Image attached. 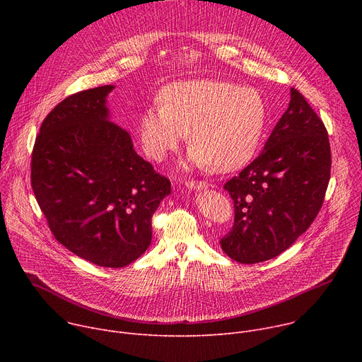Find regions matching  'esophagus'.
Listing matches in <instances>:
<instances>
[{
	"label": "esophagus",
	"instance_id": "obj_1",
	"mask_svg": "<svg viewBox=\"0 0 362 362\" xmlns=\"http://www.w3.org/2000/svg\"><path fill=\"white\" fill-rule=\"evenodd\" d=\"M186 186H187L189 189H197V190H200V189H206V187H208V182H206V180H193V179H190V180L186 182Z\"/></svg>",
	"mask_w": 362,
	"mask_h": 362
}]
</instances>
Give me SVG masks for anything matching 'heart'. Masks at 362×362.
<instances>
[{"label":"heart","mask_w":362,"mask_h":362,"mask_svg":"<svg viewBox=\"0 0 362 362\" xmlns=\"http://www.w3.org/2000/svg\"><path fill=\"white\" fill-rule=\"evenodd\" d=\"M160 101L147 107L139 122L141 147L158 162L189 133L193 163L215 173L230 172L253 156L265 129L261 94L229 81H176L162 90Z\"/></svg>","instance_id":"1"}]
</instances>
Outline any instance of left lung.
<instances>
[{"label":"left lung","instance_id":"8db88e82","mask_svg":"<svg viewBox=\"0 0 362 362\" xmlns=\"http://www.w3.org/2000/svg\"><path fill=\"white\" fill-rule=\"evenodd\" d=\"M331 177L324 122L291 88L288 110L264 150L223 187L233 200V226L221 239L240 264H257L286 250L317 218Z\"/></svg>","mask_w":362,"mask_h":362}]
</instances>
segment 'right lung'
Returning a JSON list of instances; mask_svg holds the SVG:
<instances>
[{
  "mask_svg": "<svg viewBox=\"0 0 362 362\" xmlns=\"http://www.w3.org/2000/svg\"><path fill=\"white\" fill-rule=\"evenodd\" d=\"M112 90L78 91L47 115L31 153V186L62 245L97 267L122 268L148 247L170 180L107 120Z\"/></svg>",
  "mask_w": 362,
  "mask_h": 362,
  "instance_id": "1",
  "label": "right lung"
}]
</instances>
